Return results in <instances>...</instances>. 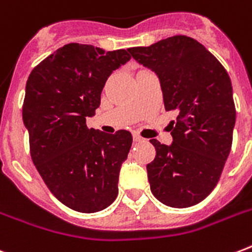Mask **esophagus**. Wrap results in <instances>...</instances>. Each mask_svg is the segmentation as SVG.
I'll list each match as a JSON object with an SVG mask.
<instances>
[{
	"instance_id": "esophagus-1",
	"label": "esophagus",
	"mask_w": 252,
	"mask_h": 252,
	"mask_svg": "<svg viewBox=\"0 0 252 252\" xmlns=\"http://www.w3.org/2000/svg\"><path fill=\"white\" fill-rule=\"evenodd\" d=\"M133 140H134V141H142V140H144V138H142L141 136H140V134L133 133Z\"/></svg>"
}]
</instances>
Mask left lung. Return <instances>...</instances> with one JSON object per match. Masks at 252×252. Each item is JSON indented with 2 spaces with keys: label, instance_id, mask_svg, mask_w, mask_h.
Here are the masks:
<instances>
[{
  "label": "left lung",
  "instance_id": "obj_1",
  "mask_svg": "<svg viewBox=\"0 0 252 252\" xmlns=\"http://www.w3.org/2000/svg\"><path fill=\"white\" fill-rule=\"evenodd\" d=\"M159 78L172 144L156 138V158L146 166L153 195L172 208L207 197L219 182L233 142L235 106L230 77L203 44L184 35L128 49Z\"/></svg>",
  "mask_w": 252,
  "mask_h": 252
}]
</instances>
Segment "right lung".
Returning a JSON list of instances; mask_svg holds the SVG:
<instances>
[{"label":"right lung","mask_w":252,"mask_h":252,"mask_svg":"<svg viewBox=\"0 0 252 252\" xmlns=\"http://www.w3.org/2000/svg\"><path fill=\"white\" fill-rule=\"evenodd\" d=\"M128 52L70 43L36 65L26 84L22 116L33 165L53 196L73 211L99 212L118 196L132 134L89 129L86 118L95 115L111 73L130 60Z\"/></svg>","instance_id":"right-lung-1"}]
</instances>
